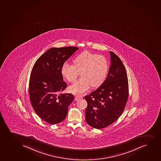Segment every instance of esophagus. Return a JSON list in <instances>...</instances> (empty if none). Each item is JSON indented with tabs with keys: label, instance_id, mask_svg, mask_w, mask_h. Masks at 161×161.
I'll list each match as a JSON object with an SVG mask.
<instances>
[{
	"label": "esophagus",
	"instance_id": "1",
	"mask_svg": "<svg viewBox=\"0 0 161 161\" xmlns=\"http://www.w3.org/2000/svg\"><path fill=\"white\" fill-rule=\"evenodd\" d=\"M82 98H83L82 96H76V97H75V100L78 101L80 100V99H82Z\"/></svg>",
	"mask_w": 161,
	"mask_h": 161
}]
</instances>
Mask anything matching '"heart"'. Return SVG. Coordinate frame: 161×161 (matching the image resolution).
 <instances>
[{
  "label": "heart",
  "mask_w": 161,
  "mask_h": 161,
  "mask_svg": "<svg viewBox=\"0 0 161 161\" xmlns=\"http://www.w3.org/2000/svg\"><path fill=\"white\" fill-rule=\"evenodd\" d=\"M73 64L65 63L61 67V74L68 81L73 82L80 72L81 78L69 87L75 94H81L89 87H97L102 84L108 74L109 64L102 55L84 51L73 59Z\"/></svg>",
  "instance_id": "heart-1"
}]
</instances>
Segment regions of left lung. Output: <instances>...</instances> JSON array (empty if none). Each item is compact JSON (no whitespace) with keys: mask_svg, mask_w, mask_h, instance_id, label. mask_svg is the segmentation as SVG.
Masks as SVG:
<instances>
[{"mask_svg":"<svg viewBox=\"0 0 161 161\" xmlns=\"http://www.w3.org/2000/svg\"><path fill=\"white\" fill-rule=\"evenodd\" d=\"M110 63L108 75L98 88L85 97L87 102L86 121L94 128H104L122 115L129 96L127 72L121 59L109 52Z\"/></svg>","mask_w":161,"mask_h":161,"instance_id":"left-lung-1","label":"left lung"}]
</instances>
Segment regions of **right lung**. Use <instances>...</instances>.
Returning <instances> with one entry per match:
<instances>
[{
    "label": "right lung",
    "instance_id": "1",
    "mask_svg": "<svg viewBox=\"0 0 161 161\" xmlns=\"http://www.w3.org/2000/svg\"><path fill=\"white\" fill-rule=\"evenodd\" d=\"M76 47L51 48L41 55L33 67L29 81L31 103L39 117L51 125L64 121L73 95L62 94L67 87L61 67L78 50Z\"/></svg>",
    "mask_w": 161,
    "mask_h": 161
}]
</instances>
